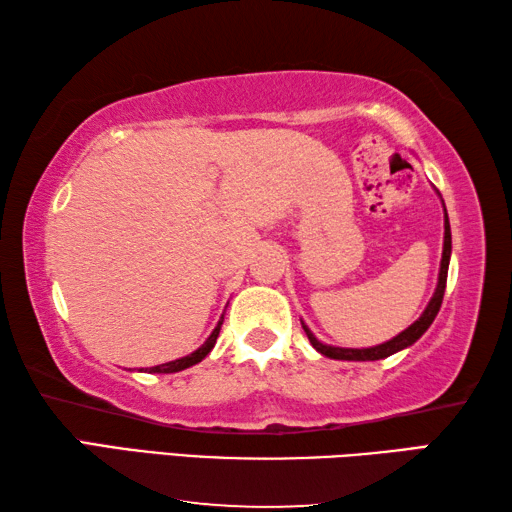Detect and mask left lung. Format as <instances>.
Wrapping results in <instances>:
<instances>
[{"label": "left lung", "mask_w": 512, "mask_h": 512, "mask_svg": "<svg viewBox=\"0 0 512 512\" xmlns=\"http://www.w3.org/2000/svg\"><path fill=\"white\" fill-rule=\"evenodd\" d=\"M449 255H452V230H449V219H447V212H445V244H443V259H440V273H438V287L436 293H433V298L429 300L427 309L422 311V316L415 320L413 325H409L395 336V339L375 345V348H334V345H325L320 343L314 334L309 332V327L302 323V329H305V334L309 336V343L314 345V348L325 354L329 359H341V361H377V359H386L391 357V354L400 352L404 348H409L415 341L420 339V336L427 332L429 325L433 323V318L438 316L440 305H443V296H445V287H447V268H449Z\"/></svg>", "instance_id": "obj_1"}]
</instances>
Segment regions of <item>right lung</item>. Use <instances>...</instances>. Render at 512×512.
<instances>
[{"label": "right lung", "mask_w": 512, "mask_h": 512, "mask_svg": "<svg viewBox=\"0 0 512 512\" xmlns=\"http://www.w3.org/2000/svg\"><path fill=\"white\" fill-rule=\"evenodd\" d=\"M221 325H223V316H221V320H219V325L214 327V332L210 334V339H207L196 352L187 354V357H183V359H176V361H169V363H160V366L149 368V372H180V370H185V368H189V366H196L198 361H203V359L207 357V354L212 352L214 343H216V336H219V332H221Z\"/></svg>", "instance_id": "add662e5"}]
</instances>
